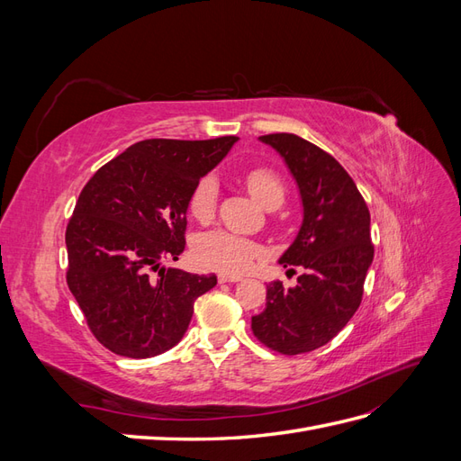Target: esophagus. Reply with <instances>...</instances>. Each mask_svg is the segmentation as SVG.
Listing matches in <instances>:
<instances>
[{"label": "esophagus", "mask_w": 461, "mask_h": 461, "mask_svg": "<svg viewBox=\"0 0 461 461\" xmlns=\"http://www.w3.org/2000/svg\"><path fill=\"white\" fill-rule=\"evenodd\" d=\"M219 283L222 285V283H239L240 281V275H230V273H219Z\"/></svg>", "instance_id": "obj_1"}]
</instances>
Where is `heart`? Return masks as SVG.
<instances>
[{"instance_id":"b5f03b06","label":"heart","mask_w":461,"mask_h":461,"mask_svg":"<svg viewBox=\"0 0 461 461\" xmlns=\"http://www.w3.org/2000/svg\"><path fill=\"white\" fill-rule=\"evenodd\" d=\"M244 183L249 194L263 207H278L285 202L286 188L273 169L267 167H256L244 175ZM219 186L213 176H203L194 186L188 198V212L198 222H209L215 215L217 209ZM194 259H196L205 269H217L222 273H244L263 252V248L244 239V236L232 234L227 230H212L198 236L194 242Z\"/></svg>"}]
</instances>
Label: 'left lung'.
I'll list each match as a JSON object with an SVG mask.
<instances>
[{
	"instance_id": "1",
	"label": "left lung",
	"mask_w": 461,
	"mask_h": 461,
	"mask_svg": "<svg viewBox=\"0 0 461 461\" xmlns=\"http://www.w3.org/2000/svg\"><path fill=\"white\" fill-rule=\"evenodd\" d=\"M259 140L281 153L298 183L303 222L278 263L303 273L294 288L281 281L267 286L252 330L263 346L296 356L330 342L357 312L375 252L371 217L352 176L330 153L288 132Z\"/></svg>"
}]
</instances>
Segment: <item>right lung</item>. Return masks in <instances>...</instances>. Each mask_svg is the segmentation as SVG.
Returning <instances> with one entry per match:
<instances>
[{"label":"right lung","mask_w":461,"mask_h":461,"mask_svg":"<svg viewBox=\"0 0 461 461\" xmlns=\"http://www.w3.org/2000/svg\"><path fill=\"white\" fill-rule=\"evenodd\" d=\"M236 140L149 138L82 188L65 232L67 285L107 350L136 359L169 350L186 332L194 302L217 285L215 275L161 261L185 252L190 194Z\"/></svg>","instance_id":"1"}]
</instances>
